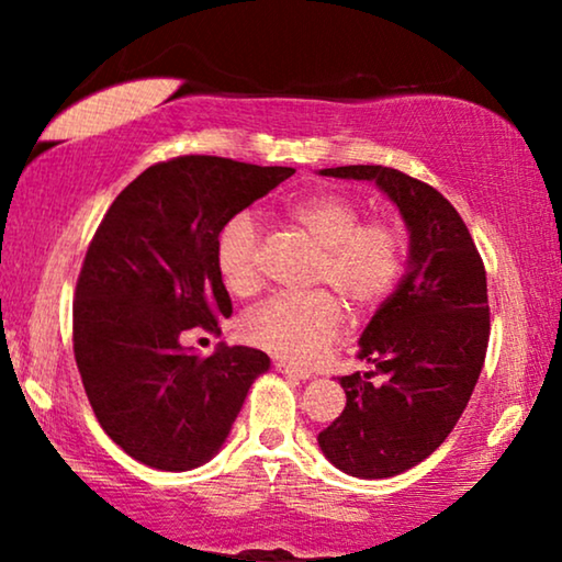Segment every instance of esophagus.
<instances>
[{
    "label": "esophagus",
    "mask_w": 562,
    "mask_h": 562,
    "mask_svg": "<svg viewBox=\"0 0 562 562\" xmlns=\"http://www.w3.org/2000/svg\"><path fill=\"white\" fill-rule=\"evenodd\" d=\"M273 368H276V371H279V373H283V375H289V379H294V381H306V379H310V371H304V368H296V366H291L289 363V360H273Z\"/></svg>",
    "instance_id": "esophagus-1"
}]
</instances>
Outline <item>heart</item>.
<instances>
[{"label": "heart", "instance_id": "1", "mask_svg": "<svg viewBox=\"0 0 562 562\" xmlns=\"http://www.w3.org/2000/svg\"><path fill=\"white\" fill-rule=\"evenodd\" d=\"M286 217L319 245L314 286L333 288L358 314L386 302L404 266L396 227L381 220L360 222V206L335 191L296 199ZM214 263L233 294L248 296L260 286V227L250 212H237L222 225ZM331 292L266 299L240 317V337L291 363H312L345 322V306Z\"/></svg>", "mask_w": 562, "mask_h": 562}]
</instances>
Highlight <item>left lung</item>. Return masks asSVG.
<instances>
[{
	"label": "left lung",
	"instance_id": "obj_1",
	"mask_svg": "<svg viewBox=\"0 0 562 562\" xmlns=\"http://www.w3.org/2000/svg\"><path fill=\"white\" fill-rule=\"evenodd\" d=\"M319 173L373 181L409 229V268L360 335L358 358L375 371L342 375L348 404L317 437L342 473L391 479L440 448L479 383L491 333L486 268L456 206L429 183L386 166Z\"/></svg>",
	"mask_w": 562,
	"mask_h": 562
}]
</instances>
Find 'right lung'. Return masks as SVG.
Segmentation results:
<instances>
[{
    "instance_id": "right-lung-1",
    "label": "right lung",
    "mask_w": 562,
    "mask_h": 562,
    "mask_svg": "<svg viewBox=\"0 0 562 562\" xmlns=\"http://www.w3.org/2000/svg\"><path fill=\"white\" fill-rule=\"evenodd\" d=\"M294 173L217 156L164 160L120 191L83 258L74 356L99 425L137 463L191 471L217 456L263 350L183 348L191 327L217 333L233 302L214 263L225 222Z\"/></svg>"
}]
</instances>
